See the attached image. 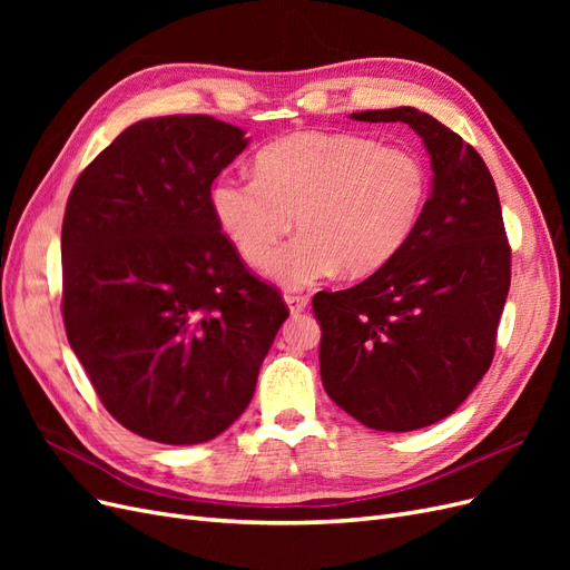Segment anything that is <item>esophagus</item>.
I'll list each match as a JSON object with an SVG mask.
<instances>
[{
    "mask_svg": "<svg viewBox=\"0 0 570 570\" xmlns=\"http://www.w3.org/2000/svg\"><path fill=\"white\" fill-rule=\"evenodd\" d=\"M285 304L292 314H302L308 306V297L306 295H285Z\"/></svg>",
    "mask_w": 570,
    "mask_h": 570,
    "instance_id": "1",
    "label": "esophagus"
}]
</instances>
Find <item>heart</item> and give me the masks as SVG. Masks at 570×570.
I'll return each instance as SVG.
<instances>
[{
	"label": "heart",
	"instance_id": "obj_1",
	"mask_svg": "<svg viewBox=\"0 0 570 570\" xmlns=\"http://www.w3.org/2000/svg\"><path fill=\"white\" fill-rule=\"evenodd\" d=\"M428 170L416 154L352 132H295L256 154L254 180L220 178L212 212L237 256L264 268L296 218L301 235L271 263L297 289L337 268L364 278L387 266L419 226Z\"/></svg>",
	"mask_w": 570,
	"mask_h": 570
}]
</instances>
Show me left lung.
Returning a JSON list of instances; mask_svg holds the SVG:
<instances>
[{
    "instance_id": "8db88e82",
    "label": "left lung",
    "mask_w": 570,
    "mask_h": 570,
    "mask_svg": "<svg viewBox=\"0 0 570 570\" xmlns=\"http://www.w3.org/2000/svg\"><path fill=\"white\" fill-rule=\"evenodd\" d=\"M352 118L402 120L416 130L433 166V193L387 266L314 297L321 381L358 423L409 433L450 416L488 373L511 285V247L490 170L454 130L413 107Z\"/></svg>"
}]
</instances>
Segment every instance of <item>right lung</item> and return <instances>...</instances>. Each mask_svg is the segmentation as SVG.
<instances>
[{"mask_svg":"<svg viewBox=\"0 0 570 570\" xmlns=\"http://www.w3.org/2000/svg\"><path fill=\"white\" fill-rule=\"evenodd\" d=\"M247 145L245 130L204 114L137 120L68 197V344L101 404L140 438L199 444L230 428L289 316L212 212V183Z\"/></svg>","mask_w":570,"mask_h":570,"instance_id":"1","label":"right lung"}]
</instances>
